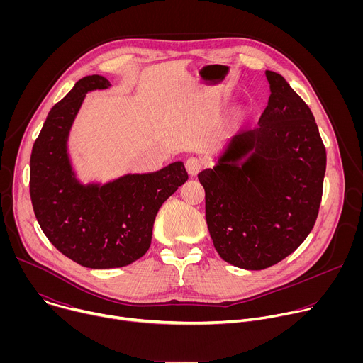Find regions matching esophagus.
Masks as SVG:
<instances>
[{"instance_id": "1", "label": "esophagus", "mask_w": 363, "mask_h": 363, "mask_svg": "<svg viewBox=\"0 0 363 363\" xmlns=\"http://www.w3.org/2000/svg\"><path fill=\"white\" fill-rule=\"evenodd\" d=\"M185 168H186V171L191 177H196L198 172L202 169V161L195 158V157L188 158L186 162H185Z\"/></svg>"}]
</instances>
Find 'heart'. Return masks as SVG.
Masks as SVG:
<instances>
[{"label":"heart","instance_id":"heart-1","mask_svg":"<svg viewBox=\"0 0 363 363\" xmlns=\"http://www.w3.org/2000/svg\"><path fill=\"white\" fill-rule=\"evenodd\" d=\"M240 112H241V109H240Z\"/></svg>","mask_w":363,"mask_h":363}]
</instances>
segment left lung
I'll return each instance as SVG.
<instances>
[{
    "label": "left lung",
    "instance_id": "obj_1",
    "mask_svg": "<svg viewBox=\"0 0 363 363\" xmlns=\"http://www.w3.org/2000/svg\"><path fill=\"white\" fill-rule=\"evenodd\" d=\"M258 128L237 132L198 174L205 218L224 262L263 270L290 255L312 231L326 172L312 111L279 73Z\"/></svg>",
    "mask_w": 363,
    "mask_h": 363
}]
</instances>
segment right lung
<instances>
[{
    "label": "right lung",
    "mask_w": 363,
    "mask_h": 363,
    "mask_svg": "<svg viewBox=\"0 0 363 363\" xmlns=\"http://www.w3.org/2000/svg\"><path fill=\"white\" fill-rule=\"evenodd\" d=\"M111 86L99 74L80 79L47 115L30 160V195L43 233L89 269L125 267L140 258L161 205L188 179L182 161L108 182L79 178L69 153L73 123L86 94Z\"/></svg>",
    "instance_id": "obj_1"
}]
</instances>
